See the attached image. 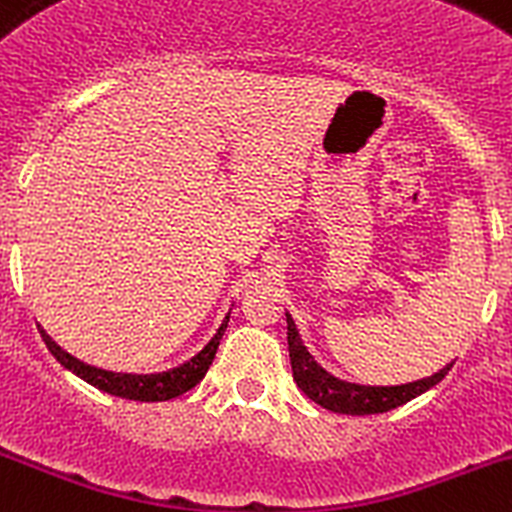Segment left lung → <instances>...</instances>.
Here are the masks:
<instances>
[{"label": "left lung", "mask_w": 512, "mask_h": 512, "mask_svg": "<svg viewBox=\"0 0 512 512\" xmlns=\"http://www.w3.org/2000/svg\"><path fill=\"white\" fill-rule=\"evenodd\" d=\"M287 350H290L292 377H295L297 388L312 403L342 415H375L400 408V405L423 395L425 390L435 388L453 367V362H450L435 375L420 377L415 382H403V385H355V382L337 380L312 360V355L305 350L300 335H297V327L290 315H287Z\"/></svg>", "instance_id": "1"}]
</instances>
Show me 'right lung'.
<instances>
[{
	"mask_svg": "<svg viewBox=\"0 0 512 512\" xmlns=\"http://www.w3.org/2000/svg\"><path fill=\"white\" fill-rule=\"evenodd\" d=\"M230 322V312L225 315L222 325L217 327V332L212 335V340L202 347L197 355H192L190 360L180 362L177 367L162 372H147V375H137V372H114V370H99L94 365H84L82 360L72 357L69 352H64L57 342L49 335H44V345L49 347L57 362L62 367H67L69 372H74L77 377H82L84 382H89L92 388L102 390V393L114 395V398L124 400H140V403H162V400H172L177 395L187 393L190 388H195L197 382L205 377V372L210 370L212 360H215V352L220 347L222 335H225V327Z\"/></svg>",
	"mask_w": 512,
	"mask_h": 512,
	"instance_id": "add662e5",
	"label": "right lung"
}]
</instances>
